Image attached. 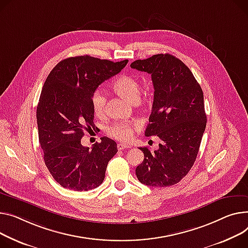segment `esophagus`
Here are the masks:
<instances>
[{
    "mask_svg": "<svg viewBox=\"0 0 248 248\" xmlns=\"http://www.w3.org/2000/svg\"><path fill=\"white\" fill-rule=\"evenodd\" d=\"M130 146L128 144H124V143H119L118 144V150L119 151H123L124 148H129Z\"/></svg>",
    "mask_w": 248,
    "mask_h": 248,
    "instance_id": "esophagus-1",
    "label": "esophagus"
}]
</instances>
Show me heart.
Wrapping results in <instances>:
<instances>
[{
	"label": "heart",
	"mask_w": 248,
	"mask_h": 248,
	"mask_svg": "<svg viewBox=\"0 0 248 248\" xmlns=\"http://www.w3.org/2000/svg\"><path fill=\"white\" fill-rule=\"evenodd\" d=\"M114 93L125 98L130 104H137L140 96V84L139 79L131 75H122L114 79L111 86ZM92 106L96 114H103L106 110L107 96L101 90H95L92 94ZM137 123H118L108 128L110 137L119 140L127 141L138 128Z\"/></svg>",
	"instance_id": "1"
}]
</instances>
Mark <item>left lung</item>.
I'll use <instances>...</instances> for the list:
<instances>
[{"label":"left lung","mask_w":248,"mask_h":248,"mask_svg":"<svg viewBox=\"0 0 248 248\" xmlns=\"http://www.w3.org/2000/svg\"><path fill=\"white\" fill-rule=\"evenodd\" d=\"M130 68L152 75L154 104L144 135L160 140L155 152L140 147L144 158L136 169L138 179L148 186H173L199 154L206 126L202 90L186 65L170 54L137 60Z\"/></svg>","instance_id":"8db88e82"}]
</instances>
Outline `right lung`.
Masks as SVG:
<instances>
[{"label":"right lung","mask_w":248,"mask_h":248,"mask_svg":"<svg viewBox=\"0 0 248 248\" xmlns=\"http://www.w3.org/2000/svg\"><path fill=\"white\" fill-rule=\"evenodd\" d=\"M127 62L72 57L48 74L37 107L39 140L49 173L62 187L87 191L103 184L108 163L118 153L117 143L104 137L90 150L80 140L85 130L94 127L93 93Z\"/></svg>","instance_id":"add662e5"}]
</instances>
